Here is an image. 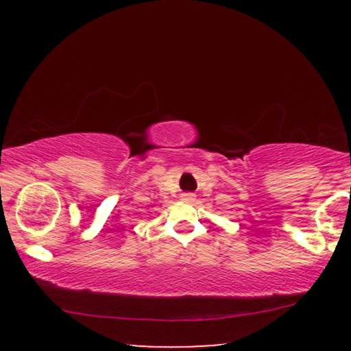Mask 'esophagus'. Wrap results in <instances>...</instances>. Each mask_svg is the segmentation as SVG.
Masks as SVG:
<instances>
[{"mask_svg": "<svg viewBox=\"0 0 351 351\" xmlns=\"http://www.w3.org/2000/svg\"><path fill=\"white\" fill-rule=\"evenodd\" d=\"M184 199L185 201H193L195 199V195L193 193H184Z\"/></svg>", "mask_w": 351, "mask_h": 351, "instance_id": "obj_1", "label": "esophagus"}]
</instances>
